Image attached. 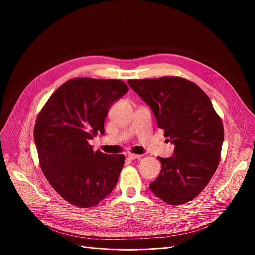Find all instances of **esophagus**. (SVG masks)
I'll return each instance as SVG.
<instances>
[{"label": "esophagus", "mask_w": 255, "mask_h": 255, "mask_svg": "<svg viewBox=\"0 0 255 255\" xmlns=\"http://www.w3.org/2000/svg\"><path fill=\"white\" fill-rule=\"evenodd\" d=\"M128 157H129V159H131V160H135V159H139V158L141 157V155H137V154L129 153V154H128Z\"/></svg>", "instance_id": "1"}]
</instances>
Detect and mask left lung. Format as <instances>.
<instances>
[{"label":"left lung","instance_id":"obj_1","mask_svg":"<svg viewBox=\"0 0 255 255\" xmlns=\"http://www.w3.org/2000/svg\"><path fill=\"white\" fill-rule=\"evenodd\" d=\"M128 84L150 105L158 127L175 144L172 157H158L161 171L150 189L171 206L190 202L218 167L224 138L220 117L207 94L186 78L129 79Z\"/></svg>","mask_w":255,"mask_h":255}]
</instances>
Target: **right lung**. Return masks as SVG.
I'll use <instances>...</instances> for the list:
<instances>
[{
  "mask_svg": "<svg viewBox=\"0 0 255 255\" xmlns=\"http://www.w3.org/2000/svg\"><path fill=\"white\" fill-rule=\"evenodd\" d=\"M128 90L119 79L76 77L53 92L40 111L34 128L39 164L70 205L94 207L115 188L125 156L94 152L89 140L104 134L111 105Z\"/></svg>",
  "mask_w": 255,
  "mask_h": 255,
  "instance_id": "add662e5",
  "label": "right lung"
}]
</instances>
